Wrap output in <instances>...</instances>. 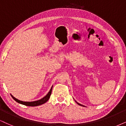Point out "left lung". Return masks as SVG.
Returning <instances> with one entry per match:
<instances>
[{"instance_id": "8db88e82", "label": "left lung", "mask_w": 126, "mask_h": 126, "mask_svg": "<svg viewBox=\"0 0 126 126\" xmlns=\"http://www.w3.org/2000/svg\"><path fill=\"white\" fill-rule=\"evenodd\" d=\"M77 104H79V105H80V106H83V105H82L79 104V103H78V102H77Z\"/></svg>"}]
</instances>
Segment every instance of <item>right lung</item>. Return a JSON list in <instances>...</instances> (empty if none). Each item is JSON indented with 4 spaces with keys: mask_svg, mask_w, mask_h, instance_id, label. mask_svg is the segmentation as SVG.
<instances>
[{
    "mask_svg": "<svg viewBox=\"0 0 126 126\" xmlns=\"http://www.w3.org/2000/svg\"><path fill=\"white\" fill-rule=\"evenodd\" d=\"M52 87H53V86H52L51 89H50V91H49V92H48V93H47V94L45 96H44V98H42L40 100H38V101H34V102H24V101H20V100L17 99H16V98H14V97L12 95H11V96H12V98H13V99L15 100V101H16L17 102H18L19 103H21V104L24 105H25V106H39V105H41L44 104V103H46L47 101H48L49 98H50V95H51Z\"/></svg>",
    "mask_w": 126,
    "mask_h": 126,
    "instance_id": "1",
    "label": "right lung"
}]
</instances>
